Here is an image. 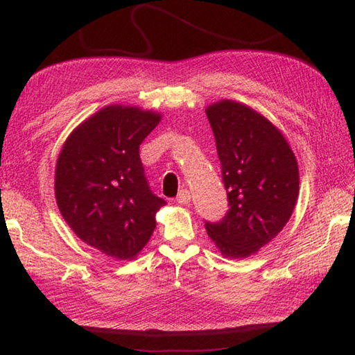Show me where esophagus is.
Here are the masks:
<instances>
[{
	"label": "esophagus",
	"instance_id": "34e87169",
	"mask_svg": "<svg viewBox=\"0 0 355 355\" xmlns=\"http://www.w3.org/2000/svg\"><path fill=\"white\" fill-rule=\"evenodd\" d=\"M191 200V192L188 189H180L178 196H177V202L180 205H186Z\"/></svg>",
	"mask_w": 355,
	"mask_h": 355
}]
</instances>
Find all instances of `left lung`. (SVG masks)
<instances>
[{
	"label": "left lung",
	"mask_w": 355,
	"mask_h": 355,
	"mask_svg": "<svg viewBox=\"0 0 355 355\" xmlns=\"http://www.w3.org/2000/svg\"><path fill=\"white\" fill-rule=\"evenodd\" d=\"M228 211L205 222L208 236L228 258H248L279 235L299 194V169L284 135L266 117L233 100L207 107Z\"/></svg>",
	"instance_id": "obj_1"
}]
</instances>
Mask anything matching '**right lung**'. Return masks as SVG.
I'll return each mask as SVG.
<instances>
[{
  "instance_id": "1",
  "label": "right lung",
  "mask_w": 355,
  "mask_h": 355,
  "mask_svg": "<svg viewBox=\"0 0 355 355\" xmlns=\"http://www.w3.org/2000/svg\"><path fill=\"white\" fill-rule=\"evenodd\" d=\"M159 120L136 106H106L71 131L59 153V211L78 238L117 260L139 254L166 205L150 189L139 156Z\"/></svg>"
}]
</instances>
